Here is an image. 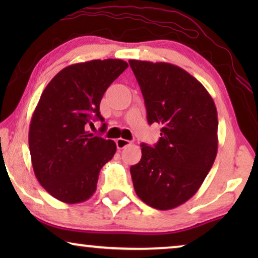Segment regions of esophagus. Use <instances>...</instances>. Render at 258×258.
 I'll return each instance as SVG.
<instances>
[{"instance_id":"esophagus-1","label":"esophagus","mask_w":258,"mask_h":258,"mask_svg":"<svg viewBox=\"0 0 258 258\" xmlns=\"http://www.w3.org/2000/svg\"><path fill=\"white\" fill-rule=\"evenodd\" d=\"M129 144H130V141L128 140H124V139L116 140V147H117V149H123V148L128 147Z\"/></svg>"}]
</instances>
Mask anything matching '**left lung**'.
Returning <instances> with one entry per match:
<instances>
[{"mask_svg": "<svg viewBox=\"0 0 258 258\" xmlns=\"http://www.w3.org/2000/svg\"><path fill=\"white\" fill-rule=\"evenodd\" d=\"M149 124L162 125L154 147L130 167L136 195L157 210H170L195 195L217 155V110L203 84L165 62L130 59Z\"/></svg>", "mask_w": 258, "mask_h": 258, "instance_id": "obj_1", "label": "left lung"}]
</instances>
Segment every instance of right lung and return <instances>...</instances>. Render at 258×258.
<instances>
[{"label":"right lung","instance_id":"obj_1","mask_svg":"<svg viewBox=\"0 0 258 258\" xmlns=\"http://www.w3.org/2000/svg\"><path fill=\"white\" fill-rule=\"evenodd\" d=\"M128 68L123 59H93L66 67L42 93L31 116L29 149L40 184L68 204L89 200L116 143L87 132L104 118L100 103L109 86ZM105 126V123H103Z\"/></svg>","mask_w":258,"mask_h":258}]
</instances>
